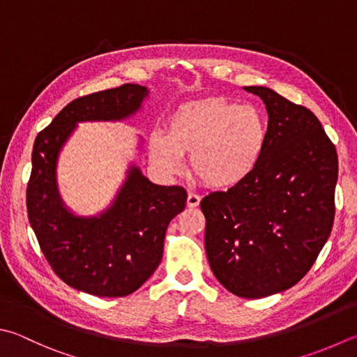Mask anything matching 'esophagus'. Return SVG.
Returning a JSON list of instances; mask_svg holds the SVG:
<instances>
[{
  "label": "esophagus",
  "mask_w": 357,
  "mask_h": 357,
  "mask_svg": "<svg viewBox=\"0 0 357 357\" xmlns=\"http://www.w3.org/2000/svg\"><path fill=\"white\" fill-rule=\"evenodd\" d=\"M186 204L190 208H196L200 204V196H197L196 192H188V199H186Z\"/></svg>",
  "instance_id": "1"
}]
</instances>
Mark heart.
<instances>
[{
  "label": "heart",
  "instance_id": "heart-1",
  "mask_svg": "<svg viewBox=\"0 0 357 357\" xmlns=\"http://www.w3.org/2000/svg\"><path fill=\"white\" fill-rule=\"evenodd\" d=\"M268 138L259 107L211 96L181 104L172 113L167 135H151V160L160 171L176 174L190 153L194 176L213 190H230L257 171Z\"/></svg>",
  "mask_w": 357,
  "mask_h": 357
}]
</instances>
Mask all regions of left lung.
Wrapping results in <instances>:
<instances>
[{"mask_svg":"<svg viewBox=\"0 0 357 357\" xmlns=\"http://www.w3.org/2000/svg\"><path fill=\"white\" fill-rule=\"evenodd\" d=\"M266 104L268 138L244 183L202 199L205 250L219 283L242 298L297 284L334 222L337 152L311 110L267 86H244Z\"/></svg>","mask_w":357,"mask_h":357,"instance_id":"obj_1","label":"left lung"}]
</instances>
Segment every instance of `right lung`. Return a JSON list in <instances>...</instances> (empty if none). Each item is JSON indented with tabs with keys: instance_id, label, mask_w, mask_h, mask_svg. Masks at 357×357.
Returning a JSON list of instances; mask_svg holds the SVG:
<instances>
[{
	"instance_id": "right-lung-1",
	"label": "right lung",
	"mask_w": 357,
	"mask_h": 357,
	"mask_svg": "<svg viewBox=\"0 0 357 357\" xmlns=\"http://www.w3.org/2000/svg\"><path fill=\"white\" fill-rule=\"evenodd\" d=\"M147 95L143 85L124 84L74 99L33 143L26 191L29 224L57 277L96 297H124L149 280L163 258L166 228L188 196L181 186L152 183L130 165L109 208L77 216L59 194L57 160L77 123L127 119Z\"/></svg>"
}]
</instances>
